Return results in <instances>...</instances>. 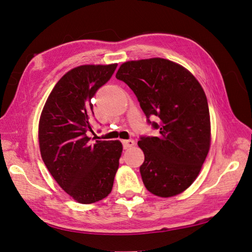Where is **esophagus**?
Here are the masks:
<instances>
[{
    "mask_svg": "<svg viewBox=\"0 0 252 252\" xmlns=\"http://www.w3.org/2000/svg\"><path fill=\"white\" fill-rule=\"evenodd\" d=\"M135 145V141L133 139H126L122 140V146H124V149H128Z\"/></svg>",
    "mask_w": 252,
    "mask_h": 252,
    "instance_id": "34e87169",
    "label": "esophagus"
}]
</instances>
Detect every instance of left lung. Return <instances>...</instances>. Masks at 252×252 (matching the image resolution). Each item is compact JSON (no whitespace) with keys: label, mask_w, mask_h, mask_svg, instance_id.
<instances>
[{"label":"left lung","mask_w":252,"mask_h":252,"mask_svg":"<svg viewBox=\"0 0 252 252\" xmlns=\"http://www.w3.org/2000/svg\"><path fill=\"white\" fill-rule=\"evenodd\" d=\"M116 79L133 90L147 122L159 132L138 140L145 154L139 171L146 189L159 197L184 191L210 149V112L201 85L189 71L164 59L126 62Z\"/></svg>","instance_id":"obj_1"}]
</instances>
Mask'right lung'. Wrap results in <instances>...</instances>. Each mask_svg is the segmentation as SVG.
Instances as JSON below:
<instances>
[{
    "label": "right lung",
    "instance_id": "obj_1",
    "mask_svg": "<svg viewBox=\"0 0 252 252\" xmlns=\"http://www.w3.org/2000/svg\"><path fill=\"white\" fill-rule=\"evenodd\" d=\"M116 68L117 63L84 64L70 70L54 86L40 116L43 163L61 188L80 203L108 196L119 167V140L90 141L87 136L94 133L93 96Z\"/></svg>",
    "mask_w": 252,
    "mask_h": 252
}]
</instances>
